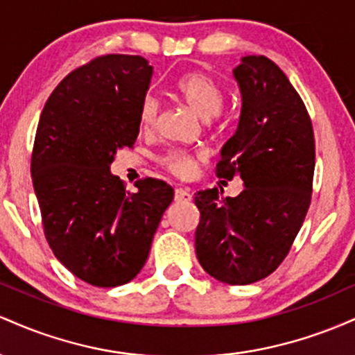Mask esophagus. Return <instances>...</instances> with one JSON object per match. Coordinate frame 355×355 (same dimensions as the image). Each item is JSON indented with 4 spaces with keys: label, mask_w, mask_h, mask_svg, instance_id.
<instances>
[{
    "label": "esophagus",
    "mask_w": 355,
    "mask_h": 355,
    "mask_svg": "<svg viewBox=\"0 0 355 355\" xmlns=\"http://www.w3.org/2000/svg\"><path fill=\"white\" fill-rule=\"evenodd\" d=\"M175 200H177V202H190L191 200L190 190H187V189H177V190H175Z\"/></svg>",
    "instance_id": "obj_1"
}]
</instances>
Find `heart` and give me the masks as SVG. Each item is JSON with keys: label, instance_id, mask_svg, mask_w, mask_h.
I'll return each instance as SVG.
<instances>
[{"label": "heart", "instance_id": "heart-1", "mask_svg": "<svg viewBox=\"0 0 355 355\" xmlns=\"http://www.w3.org/2000/svg\"><path fill=\"white\" fill-rule=\"evenodd\" d=\"M173 88L177 95L185 101L187 107L205 120L217 116L225 101L223 88L202 71H189L178 76ZM158 115H160V103L157 96L148 93L138 105V123L146 132H150L157 125ZM160 164L177 177L187 178L193 175L197 165L200 164V155L185 152V150H172L160 158Z\"/></svg>", "mask_w": 355, "mask_h": 355}]
</instances>
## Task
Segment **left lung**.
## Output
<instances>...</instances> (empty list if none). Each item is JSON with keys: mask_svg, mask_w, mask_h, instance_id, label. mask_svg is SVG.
I'll return each mask as SVG.
<instances>
[{"mask_svg": "<svg viewBox=\"0 0 355 355\" xmlns=\"http://www.w3.org/2000/svg\"><path fill=\"white\" fill-rule=\"evenodd\" d=\"M242 92L235 135L223 145L217 177L242 178L237 197L200 190L195 250L207 274L230 285L266 279L287 257L312 198L315 140L311 116L285 73L267 56L234 70Z\"/></svg>", "mask_w": 355, "mask_h": 355, "instance_id": "8db88e82", "label": "left lung"}]
</instances>
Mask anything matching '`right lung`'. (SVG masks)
<instances>
[{"label": "right lung", "instance_id": "add662e5", "mask_svg": "<svg viewBox=\"0 0 355 355\" xmlns=\"http://www.w3.org/2000/svg\"><path fill=\"white\" fill-rule=\"evenodd\" d=\"M153 68L144 56L101 55L64 76L36 128L31 178L44 237L73 275L95 287L137 277L173 189L141 178L125 189L110 165L135 144L138 105Z\"/></svg>", "mask_w": 355, "mask_h": 355}]
</instances>
